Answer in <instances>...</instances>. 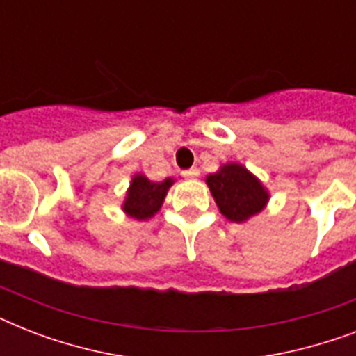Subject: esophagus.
<instances>
[{"mask_svg": "<svg viewBox=\"0 0 356 356\" xmlns=\"http://www.w3.org/2000/svg\"><path fill=\"white\" fill-rule=\"evenodd\" d=\"M183 177H184V179H195V177H200V170H195V168H192V170H184V172H183Z\"/></svg>", "mask_w": 356, "mask_h": 356, "instance_id": "34e87169", "label": "esophagus"}]
</instances>
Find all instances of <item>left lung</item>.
Listing matches in <instances>:
<instances>
[{"instance_id":"obj_1","label":"left lung","mask_w":356,"mask_h":356,"mask_svg":"<svg viewBox=\"0 0 356 356\" xmlns=\"http://www.w3.org/2000/svg\"><path fill=\"white\" fill-rule=\"evenodd\" d=\"M205 183L220 212L233 223L248 222L270 203V190L240 162L222 164L207 175Z\"/></svg>"}]
</instances>
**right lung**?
I'll return each instance as SVG.
<instances>
[{
	"label": "right lung",
	"mask_w": 356,
	"mask_h": 356,
	"mask_svg": "<svg viewBox=\"0 0 356 356\" xmlns=\"http://www.w3.org/2000/svg\"><path fill=\"white\" fill-rule=\"evenodd\" d=\"M173 183H175L173 177H166L161 183H155L145 177L144 173H134L122 201L123 214L138 222L153 218L162 209L168 190L172 188Z\"/></svg>",
	"instance_id": "right-lung-1"
}]
</instances>
